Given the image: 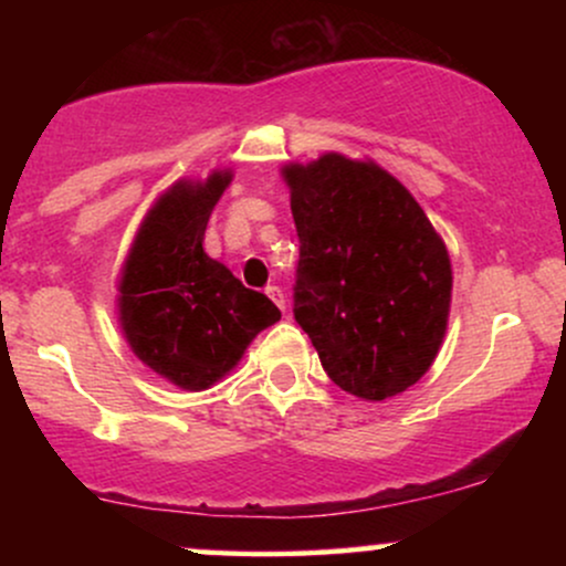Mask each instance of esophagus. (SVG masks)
Returning a JSON list of instances; mask_svg holds the SVG:
<instances>
[{"label":"esophagus","mask_w":566,"mask_h":566,"mask_svg":"<svg viewBox=\"0 0 566 566\" xmlns=\"http://www.w3.org/2000/svg\"><path fill=\"white\" fill-rule=\"evenodd\" d=\"M265 295L271 297V301H274L279 308H287V297H284V292H282V287H276V284H269V287H265Z\"/></svg>","instance_id":"34e87169"}]
</instances>
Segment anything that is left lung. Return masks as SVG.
<instances>
[{"instance_id": "1", "label": "left lung", "mask_w": 566, "mask_h": 566, "mask_svg": "<svg viewBox=\"0 0 566 566\" xmlns=\"http://www.w3.org/2000/svg\"><path fill=\"white\" fill-rule=\"evenodd\" d=\"M301 239L295 322L343 391L382 401L437 359L452 265L423 207L375 161L324 154L282 170Z\"/></svg>"}]
</instances>
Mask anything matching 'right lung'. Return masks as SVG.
Segmentation results:
<instances>
[{"label": "right lung", "mask_w": 566, "mask_h": 566, "mask_svg": "<svg viewBox=\"0 0 566 566\" xmlns=\"http://www.w3.org/2000/svg\"><path fill=\"white\" fill-rule=\"evenodd\" d=\"M229 170L178 180L143 218L119 276V324L148 369L184 391L229 375L261 329L282 319L263 292L247 290L205 252L207 220Z\"/></svg>", "instance_id": "right-lung-1"}]
</instances>
